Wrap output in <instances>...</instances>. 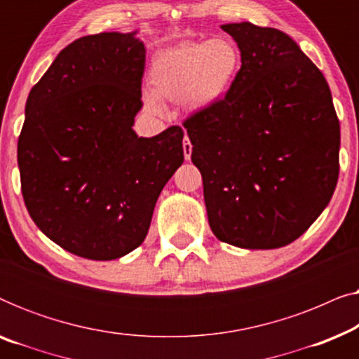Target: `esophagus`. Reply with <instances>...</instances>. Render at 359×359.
<instances>
[{
	"mask_svg": "<svg viewBox=\"0 0 359 359\" xmlns=\"http://www.w3.org/2000/svg\"><path fill=\"white\" fill-rule=\"evenodd\" d=\"M183 151H184V158L191 160V151H193V145H191L188 135H186L184 140H183Z\"/></svg>",
	"mask_w": 359,
	"mask_h": 359,
	"instance_id": "34e87169",
	"label": "esophagus"
}]
</instances>
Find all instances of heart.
Returning <instances> with one entry per match:
<instances>
[{
  "label": "heart",
  "instance_id": "1",
  "mask_svg": "<svg viewBox=\"0 0 359 359\" xmlns=\"http://www.w3.org/2000/svg\"><path fill=\"white\" fill-rule=\"evenodd\" d=\"M240 68V52L232 41L212 37L183 42L151 58L149 86L142 101L147 111L160 114L161 101L183 102L193 112L208 111L227 95Z\"/></svg>",
  "mask_w": 359,
  "mask_h": 359
}]
</instances>
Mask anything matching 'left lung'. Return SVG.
<instances>
[{
  "label": "left lung",
  "mask_w": 359,
  "mask_h": 359,
  "mask_svg": "<svg viewBox=\"0 0 359 359\" xmlns=\"http://www.w3.org/2000/svg\"><path fill=\"white\" fill-rule=\"evenodd\" d=\"M242 67L222 101L183 122L220 242L271 250L301 237L338 181L340 122L322 72L287 34L224 24Z\"/></svg>",
  "instance_id": "left-lung-1"
}]
</instances>
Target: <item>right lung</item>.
Segmentation results:
<instances>
[{
	"label": "right lung",
	"mask_w": 359,
	"mask_h": 359,
	"mask_svg": "<svg viewBox=\"0 0 359 359\" xmlns=\"http://www.w3.org/2000/svg\"><path fill=\"white\" fill-rule=\"evenodd\" d=\"M137 32L76 39L29 93L18 140L24 203L52 242L107 262L149 232L156 199L184 160L183 129L139 137L145 46Z\"/></svg>",
	"instance_id": "add662e5"
}]
</instances>
